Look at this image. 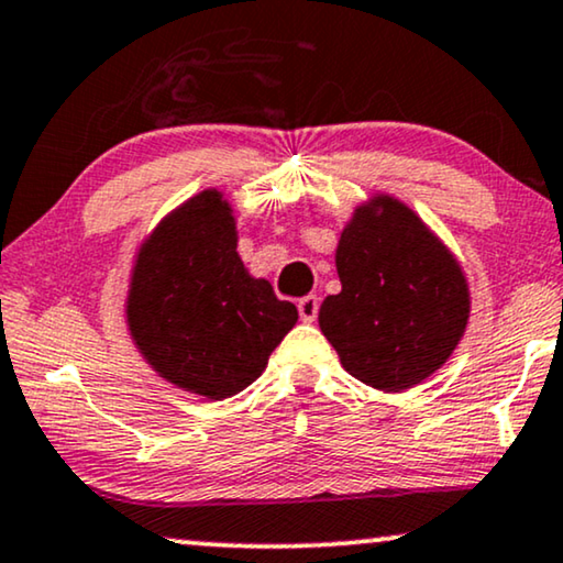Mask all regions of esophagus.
I'll return each instance as SVG.
<instances>
[{
	"label": "esophagus",
	"instance_id": "34e87169",
	"mask_svg": "<svg viewBox=\"0 0 563 563\" xmlns=\"http://www.w3.org/2000/svg\"><path fill=\"white\" fill-rule=\"evenodd\" d=\"M298 316H300V321H306V323L316 321V316H319V298H316V296L300 298L298 300Z\"/></svg>",
	"mask_w": 563,
	"mask_h": 563
}]
</instances>
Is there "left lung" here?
<instances>
[{
    "instance_id": "obj_1",
    "label": "left lung",
    "mask_w": 563,
    "mask_h": 563,
    "mask_svg": "<svg viewBox=\"0 0 563 563\" xmlns=\"http://www.w3.org/2000/svg\"><path fill=\"white\" fill-rule=\"evenodd\" d=\"M342 292L319 323L360 383L400 393L433 375L470 319L462 267L408 206L377 196L360 206L336 250Z\"/></svg>"
}]
</instances>
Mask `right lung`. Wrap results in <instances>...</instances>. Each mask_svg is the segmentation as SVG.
Here are the masks:
<instances>
[{
  "mask_svg": "<svg viewBox=\"0 0 563 563\" xmlns=\"http://www.w3.org/2000/svg\"><path fill=\"white\" fill-rule=\"evenodd\" d=\"M126 321L165 379L224 400L263 375L298 311L244 271L232 209L219 191H203L142 244Z\"/></svg>",
  "mask_w": 563,
  "mask_h": 563,
  "instance_id": "1",
  "label": "right lung"
}]
</instances>
